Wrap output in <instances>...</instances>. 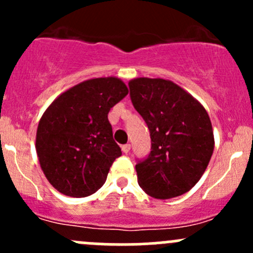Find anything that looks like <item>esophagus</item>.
Wrapping results in <instances>:
<instances>
[{
	"label": "esophagus",
	"mask_w": 253,
	"mask_h": 253,
	"mask_svg": "<svg viewBox=\"0 0 253 253\" xmlns=\"http://www.w3.org/2000/svg\"><path fill=\"white\" fill-rule=\"evenodd\" d=\"M121 149H122V152L125 153V154H127V153L129 152V149H131V144H128V143H127V144H124L121 147Z\"/></svg>",
	"instance_id": "esophagus-1"
}]
</instances>
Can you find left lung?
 <instances>
[{
    "label": "left lung",
    "instance_id": "8db88e82",
    "mask_svg": "<svg viewBox=\"0 0 253 253\" xmlns=\"http://www.w3.org/2000/svg\"><path fill=\"white\" fill-rule=\"evenodd\" d=\"M134 109L147 124L152 150L136 165L147 195L169 200L188 192L205 174L214 149L208 112L190 93L169 79L128 82Z\"/></svg>",
    "mask_w": 253,
    "mask_h": 253
}]
</instances>
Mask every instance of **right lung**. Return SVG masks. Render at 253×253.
Returning <instances> with one entry per match:
<instances>
[{
  "label": "right lung",
  "instance_id": "1",
  "mask_svg": "<svg viewBox=\"0 0 253 253\" xmlns=\"http://www.w3.org/2000/svg\"><path fill=\"white\" fill-rule=\"evenodd\" d=\"M127 94L120 78L88 79L63 91L42 114L35 148L42 172L58 192L86 197L105 183L122 154L108 114Z\"/></svg>",
  "mask_w": 253,
  "mask_h": 253
}]
</instances>
